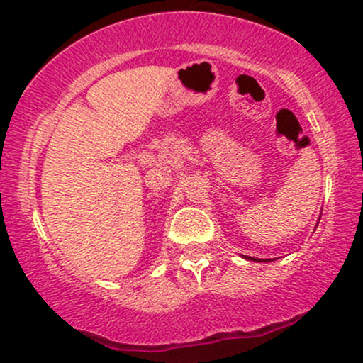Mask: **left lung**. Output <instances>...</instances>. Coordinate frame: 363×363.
Segmentation results:
<instances>
[{
  "mask_svg": "<svg viewBox=\"0 0 363 363\" xmlns=\"http://www.w3.org/2000/svg\"><path fill=\"white\" fill-rule=\"evenodd\" d=\"M245 258H247V260H253V262H267V260H260V258H253V257H245Z\"/></svg>",
  "mask_w": 363,
  "mask_h": 363,
  "instance_id": "obj_1",
  "label": "left lung"
}]
</instances>
